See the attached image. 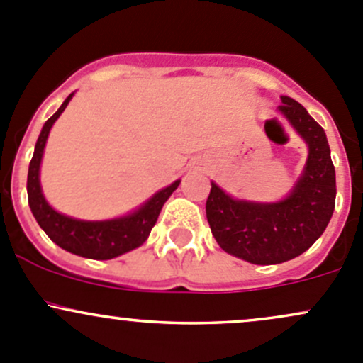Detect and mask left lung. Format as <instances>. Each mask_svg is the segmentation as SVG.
Here are the masks:
<instances>
[{
	"instance_id": "obj_1",
	"label": "left lung",
	"mask_w": 363,
	"mask_h": 363,
	"mask_svg": "<svg viewBox=\"0 0 363 363\" xmlns=\"http://www.w3.org/2000/svg\"><path fill=\"white\" fill-rule=\"evenodd\" d=\"M279 112L308 147L306 164L291 192L275 202H255L232 197L211 182L206 202L220 247L252 264H277L303 255L327 228L336 204V171L325 131L291 96H282Z\"/></svg>"
}]
</instances>
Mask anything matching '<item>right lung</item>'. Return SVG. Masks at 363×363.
<instances>
[{
	"instance_id": "right-lung-1",
	"label": "right lung",
	"mask_w": 363,
	"mask_h": 363,
	"mask_svg": "<svg viewBox=\"0 0 363 363\" xmlns=\"http://www.w3.org/2000/svg\"><path fill=\"white\" fill-rule=\"evenodd\" d=\"M74 93L64 100L58 111L52 116L43 126L40 136H38L34 155L30 159L29 173H27V197H29V208L36 218L38 225L45 230L46 235L55 242L58 247L72 252V255L83 256L89 259H112L118 256L130 252L140 247L150 235L161 213L164 202L171 194L178 189L182 180L173 182L166 189L155 192L150 199H147L140 208L135 211L124 214V216L112 218V220L88 221L77 220V218L67 216L58 213L48 204L43 196L40 169L45 152L46 140H48L50 130L65 111Z\"/></svg>"
}]
</instances>
